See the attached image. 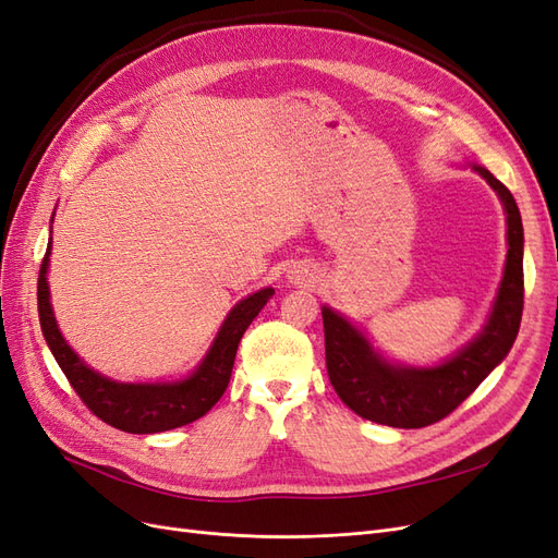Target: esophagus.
Segmentation results:
<instances>
[{"label": "esophagus", "instance_id": "obj_1", "mask_svg": "<svg viewBox=\"0 0 558 558\" xmlns=\"http://www.w3.org/2000/svg\"><path fill=\"white\" fill-rule=\"evenodd\" d=\"M291 279H293L295 283H300V281H305V275H302V272H291Z\"/></svg>", "mask_w": 558, "mask_h": 558}]
</instances>
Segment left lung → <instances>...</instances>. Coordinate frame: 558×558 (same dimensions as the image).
Returning a JSON list of instances; mask_svg holds the SVG:
<instances>
[{
	"label": "left lung",
	"instance_id": "8db88e82",
	"mask_svg": "<svg viewBox=\"0 0 558 558\" xmlns=\"http://www.w3.org/2000/svg\"><path fill=\"white\" fill-rule=\"evenodd\" d=\"M508 214V260L484 330L435 367L388 363L367 337L330 307L324 314L326 367L335 393L359 416L393 428H424L449 416L508 356L523 312V226L512 193L480 165Z\"/></svg>",
	"mask_w": 558,
	"mask_h": 558
}]
</instances>
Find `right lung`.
Listing matches in <instances>:
<instances>
[{"label": "right lung", "mask_w": 558, "mask_h": 558, "mask_svg": "<svg viewBox=\"0 0 558 558\" xmlns=\"http://www.w3.org/2000/svg\"><path fill=\"white\" fill-rule=\"evenodd\" d=\"M48 256L50 244L41 260L37 283V305L46 344L56 356L64 377L70 379L76 396L97 418H102L105 424L118 430L137 435L162 433L193 424V421L205 416L221 400L232 375L234 353H238L244 330L267 305V300L275 295L272 289H263L238 302L223 320L207 356L193 369V375L172 384H121L95 373L64 342L56 324L53 307H50L46 281Z\"/></svg>", "instance_id": "add662e5"}]
</instances>
